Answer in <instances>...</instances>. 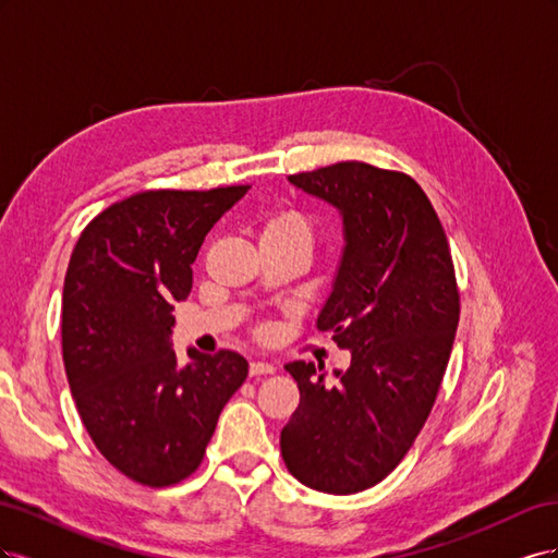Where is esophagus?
Segmentation results:
<instances>
[{
    "label": "esophagus",
    "instance_id": "34e87169",
    "mask_svg": "<svg viewBox=\"0 0 558 558\" xmlns=\"http://www.w3.org/2000/svg\"><path fill=\"white\" fill-rule=\"evenodd\" d=\"M275 373V365L272 363H265V361H253L248 365V375L251 377H260V375H272Z\"/></svg>",
    "mask_w": 558,
    "mask_h": 558
}]
</instances>
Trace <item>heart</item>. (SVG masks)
I'll return each mask as SVG.
<instances>
[{"instance_id": "b5f03b06", "label": "heart", "mask_w": 558, "mask_h": 558, "mask_svg": "<svg viewBox=\"0 0 558 558\" xmlns=\"http://www.w3.org/2000/svg\"><path fill=\"white\" fill-rule=\"evenodd\" d=\"M312 226L295 209L269 211L260 223V242H300L312 246Z\"/></svg>"}]
</instances>
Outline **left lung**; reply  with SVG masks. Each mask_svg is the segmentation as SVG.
<instances>
[{
    "label": "left lung",
    "instance_id": "left-lung-1",
    "mask_svg": "<svg viewBox=\"0 0 558 558\" xmlns=\"http://www.w3.org/2000/svg\"><path fill=\"white\" fill-rule=\"evenodd\" d=\"M289 179L344 218L318 328L351 351V365L330 381L320 365H286L300 404L281 456L316 492L359 494L391 475L426 424L459 328V283L440 218L410 174L347 160Z\"/></svg>",
    "mask_w": 558,
    "mask_h": 558
}]
</instances>
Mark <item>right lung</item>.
I'll use <instances>...</instances> for the list:
<instances>
[{"instance_id":"obj_1","label":"right lung","mask_w":558,"mask_h":558,"mask_svg":"<svg viewBox=\"0 0 558 558\" xmlns=\"http://www.w3.org/2000/svg\"><path fill=\"white\" fill-rule=\"evenodd\" d=\"M251 185L140 191L99 211L72 251L62 291V359L99 453L132 482L191 477L218 416L244 384L240 353L172 349L174 302L193 289L207 232Z\"/></svg>"}]
</instances>
